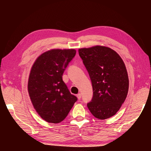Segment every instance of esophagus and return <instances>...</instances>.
I'll list each match as a JSON object with an SVG mask.
<instances>
[{
	"instance_id": "esophagus-1",
	"label": "esophagus",
	"mask_w": 151,
	"mask_h": 151,
	"mask_svg": "<svg viewBox=\"0 0 151 151\" xmlns=\"http://www.w3.org/2000/svg\"><path fill=\"white\" fill-rule=\"evenodd\" d=\"M76 97H77V98H78V100H80V99H81V97H82V95H81V93H78L77 95H76Z\"/></svg>"
}]
</instances>
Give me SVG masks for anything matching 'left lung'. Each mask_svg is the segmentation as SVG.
Segmentation results:
<instances>
[{
  "label": "left lung",
  "instance_id": "1",
  "mask_svg": "<svg viewBox=\"0 0 151 151\" xmlns=\"http://www.w3.org/2000/svg\"><path fill=\"white\" fill-rule=\"evenodd\" d=\"M78 53L88 72L93 91L88 108L99 119L111 117L119 110L129 91V77L123 60L106 47L80 49Z\"/></svg>",
  "mask_w": 151,
  "mask_h": 151
}]
</instances>
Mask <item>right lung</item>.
<instances>
[{"label": "right lung", "mask_w": 151, "mask_h": 151, "mask_svg": "<svg viewBox=\"0 0 151 151\" xmlns=\"http://www.w3.org/2000/svg\"><path fill=\"white\" fill-rule=\"evenodd\" d=\"M75 54V49L50 50L38 57L32 67L28 93L35 110L49 123L62 121L77 101L62 80Z\"/></svg>", "instance_id": "add662e5"}]
</instances>
